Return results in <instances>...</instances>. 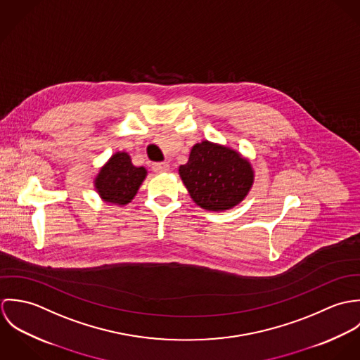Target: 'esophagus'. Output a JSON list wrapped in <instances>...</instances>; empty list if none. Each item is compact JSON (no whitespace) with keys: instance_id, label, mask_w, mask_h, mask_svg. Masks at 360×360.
Segmentation results:
<instances>
[{"instance_id":"esophagus-1","label":"esophagus","mask_w":360,"mask_h":360,"mask_svg":"<svg viewBox=\"0 0 360 360\" xmlns=\"http://www.w3.org/2000/svg\"><path fill=\"white\" fill-rule=\"evenodd\" d=\"M153 170L156 173H163L169 170V163L167 162H159V163H154L153 165Z\"/></svg>"}]
</instances>
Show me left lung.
I'll return each mask as SVG.
<instances>
[{
    "instance_id": "8db88e82",
    "label": "left lung",
    "mask_w": 360,
    "mask_h": 360,
    "mask_svg": "<svg viewBox=\"0 0 360 360\" xmlns=\"http://www.w3.org/2000/svg\"><path fill=\"white\" fill-rule=\"evenodd\" d=\"M179 173L193 201L216 212L238 205L254 183V170L247 159L209 141L193 147L188 162L179 167Z\"/></svg>"
}]
</instances>
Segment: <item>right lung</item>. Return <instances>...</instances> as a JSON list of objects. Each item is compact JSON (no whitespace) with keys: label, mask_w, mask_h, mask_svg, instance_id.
<instances>
[{"label":"right lung","mask_w":360,"mask_h":360,"mask_svg":"<svg viewBox=\"0 0 360 360\" xmlns=\"http://www.w3.org/2000/svg\"><path fill=\"white\" fill-rule=\"evenodd\" d=\"M146 176V167L134 166L127 153H116L100 169L94 186L105 202L126 205L134 198Z\"/></svg>","instance_id":"right-lung-1"}]
</instances>
